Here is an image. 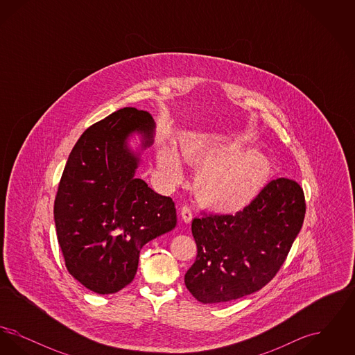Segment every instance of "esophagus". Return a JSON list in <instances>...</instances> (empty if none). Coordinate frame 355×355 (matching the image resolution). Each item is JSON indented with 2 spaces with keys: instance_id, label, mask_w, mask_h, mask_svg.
<instances>
[{
  "instance_id": "obj_1",
  "label": "esophagus",
  "mask_w": 355,
  "mask_h": 355,
  "mask_svg": "<svg viewBox=\"0 0 355 355\" xmlns=\"http://www.w3.org/2000/svg\"><path fill=\"white\" fill-rule=\"evenodd\" d=\"M181 217H182V220L185 223H190L191 220H193V211H191V209L189 207V206H182L181 207Z\"/></svg>"
}]
</instances>
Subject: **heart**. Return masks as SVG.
I'll list each match as a JSON object with an SVG mask.
<instances>
[{"instance_id":"obj_1","label":"heart","mask_w":355,"mask_h":355,"mask_svg":"<svg viewBox=\"0 0 355 355\" xmlns=\"http://www.w3.org/2000/svg\"><path fill=\"white\" fill-rule=\"evenodd\" d=\"M181 157L187 164L207 165L197 177L196 189L203 205L220 213L246 209L268 180V166L258 157L230 155L223 144L201 135H186L181 139L180 153L169 139L157 142V169L169 185H178L184 178Z\"/></svg>"}]
</instances>
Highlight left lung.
I'll list each match as a JSON object with an SVG mask.
<instances>
[{
  "mask_svg": "<svg viewBox=\"0 0 355 355\" xmlns=\"http://www.w3.org/2000/svg\"><path fill=\"white\" fill-rule=\"evenodd\" d=\"M302 187L277 178L242 211L206 214L191 222L197 258L185 285L202 304L249 295L269 284L304 223Z\"/></svg>",
  "mask_w": 355,
  "mask_h": 355,
  "instance_id": "left-lung-1",
  "label": "left lung"
}]
</instances>
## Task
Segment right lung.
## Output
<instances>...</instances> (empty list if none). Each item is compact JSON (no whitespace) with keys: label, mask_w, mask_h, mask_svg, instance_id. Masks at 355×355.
I'll list each match as a JSON object with an SVG mask.
<instances>
[{"label":"right lung","mask_w":355,"mask_h":355,"mask_svg":"<svg viewBox=\"0 0 355 355\" xmlns=\"http://www.w3.org/2000/svg\"><path fill=\"white\" fill-rule=\"evenodd\" d=\"M153 135L148 112L119 109L80 137L62 173L54 201L58 243L73 278L97 294L128 286L142 246L177 225L173 200L135 177Z\"/></svg>","instance_id":"1"}]
</instances>
